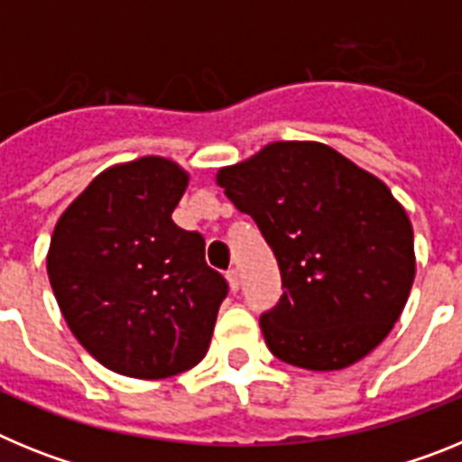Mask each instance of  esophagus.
Segmentation results:
<instances>
[{"instance_id": "1", "label": "esophagus", "mask_w": 462, "mask_h": 462, "mask_svg": "<svg viewBox=\"0 0 462 462\" xmlns=\"http://www.w3.org/2000/svg\"><path fill=\"white\" fill-rule=\"evenodd\" d=\"M226 280H228V284H231V289H234V291H238V287H240V273L236 271V268H231V271L226 273Z\"/></svg>"}]
</instances>
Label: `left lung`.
Instances as JSON below:
<instances>
[{
    "label": "left lung",
    "instance_id": "obj_1",
    "mask_svg": "<svg viewBox=\"0 0 462 462\" xmlns=\"http://www.w3.org/2000/svg\"><path fill=\"white\" fill-rule=\"evenodd\" d=\"M217 182L280 266L284 293L259 319L280 361L340 370L389 336L414 282V234L389 187L328 145L296 141Z\"/></svg>",
    "mask_w": 462,
    "mask_h": 462
}]
</instances>
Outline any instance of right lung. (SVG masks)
<instances>
[{
	"mask_svg": "<svg viewBox=\"0 0 462 462\" xmlns=\"http://www.w3.org/2000/svg\"><path fill=\"white\" fill-rule=\"evenodd\" d=\"M187 173L162 157L113 166L55 226L48 277L69 328L101 365L126 377L185 373L210 345L228 293L206 240L171 219Z\"/></svg>",
	"mask_w": 462,
	"mask_h": 462,
	"instance_id": "1",
	"label": "right lung"
}]
</instances>
